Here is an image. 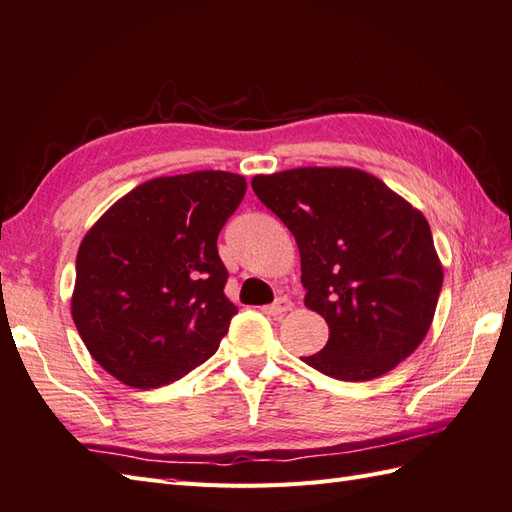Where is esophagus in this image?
Here are the masks:
<instances>
[{
    "label": "esophagus",
    "instance_id": "obj_1",
    "mask_svg": "<svg viewBox=\"0 0 512 512\" xmlns=\"http://www.w3.org/2000/svg\"><path fill=\"white\" fill-rule=\"evenodd\" d=\"M290 309H292V300L290 298H277L272 305L264 307V313H268V316H272V318H281Z\"/></svg>",
    "mask_w": 512,
    "mask_h": 512
}]
</instances>
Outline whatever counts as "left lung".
I'll list each match as a JSON object with an SVG mask.
<instances>
[{
    "label": "left lung",
    "mask_w": 512,
    "mask_h": 512,
    "mask_svg": "<svg viewBox=\"0 0 512 512\" xmlns=\"http://www.w3.org/2000/svg\"><path fill=\"white\" fill-rule=\"evenodd\" d=\"M253 190L296 238L305 307L329 324V342L305 363L361 383L422 344L443 268L419 209L359 168L257 175Z\"/></svg>",
    "instance_id": "1"
}]
</instances>
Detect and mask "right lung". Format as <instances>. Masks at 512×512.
Instances as JSON below:
<instances>
[{
	"label": "right lung",
	"instance_id": "add662e5",
	"mask_svg": "<svg viewBox=\"0 0 512 512\" xmlns=\"http://www.w3.org/2000/svg\"><path fill=\"white\" fill-rule=\"evenodd\" d=\"M246 179L196 170L140 183L86 233L71 316L93 359L116 381L157 389L199 368L238 313L225 296L218 233Z\"/></svg>",
	"mask_w": 512,
	"mask_h": 512
}]
</instances>
